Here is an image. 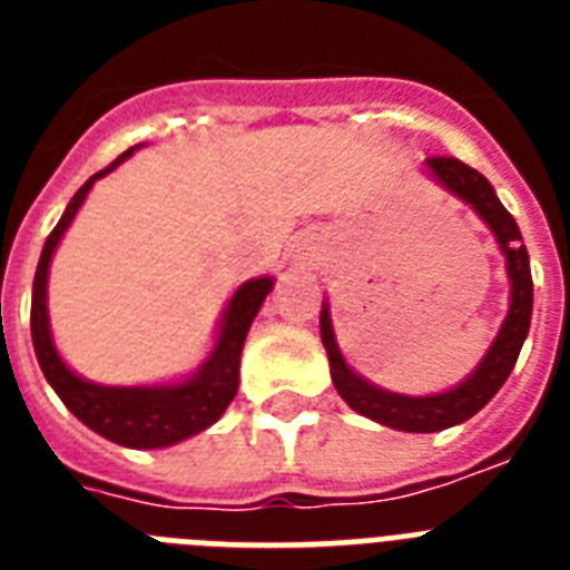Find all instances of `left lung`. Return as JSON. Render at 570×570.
Segmentation results:
<instances>
[{
	"label": "left lung",
	"instance_id": "obj_1",
	"mask_svg": "<svg viewBox=\"0 0 570 570\" xmlns=\"http://www.w3.org/2000/svg\"><path fill=\"white\" fill-rule=\"evenodd\" d=\"M425 168L441 180V186L468 200L476 209L485 224L494 230L497 242L505 254L509 263V277H512V304H509V316H505L503 328L497 334L494 346L488 348L485 361L468 381H461L459 387L450 393H438V396H399L387 390L375 387L361 375H355L346 366L340 355L337 343H334V331H331L328 307H322L320 331L325 352H328L331 381L348 405L355 407L357 414L370 416L375 423L399 429V432H441L455 423H464L470 416L482 411L491 402L497 390L503 387V381L512 373L514 361L521 355L523 340L530 331L532 320V275H530V254L523 248L521 230L509 215L500 200H497L491 183L470 168L455 156H429Z\"/></svg>",
	"mask_w": 570,
	"mask_h": 570
}]
</instances>
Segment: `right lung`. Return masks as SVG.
Returning <instances> with one entry per match:
<instances>
[{
	"mask_svg": "<svg viewBox=\"0 0 570 570\" xmlns=\"http://www.w3.org/2000/svg\"><path fill=\"white\" fill-rule=\"evenodd\" d=\"M127 156H132V147L127 154H120L115 163L106 165L102 171L94 174L91 180L76 191L65 215H61V222L52 227V233L43 242L38 272H35V286H31V343H35L40 370L58 393V399L88 429L120 443V446L156 450V446H171L183 438L204 432L206 425H213L227 411V405L236 396V387H239L242 346H245V337H248V328L257 316L259 304L266 302V295L272 293V277L248 281L233 293L230 304L224 311L222 334H218L213 355L197 370V375H191L183 384H171V387H102V384H91V381L70 373L65 361L58 357L52 337H49V259H52V250H56L61 233L67 230V224L73 222L76 209L82 206L94 180L109 174Z\"/></svg>",
	"mask_w": 570,
	"mask_h": 570,
	"instance_id": "right-lung-1",
	"label": "right lung"
}]
</instances>
